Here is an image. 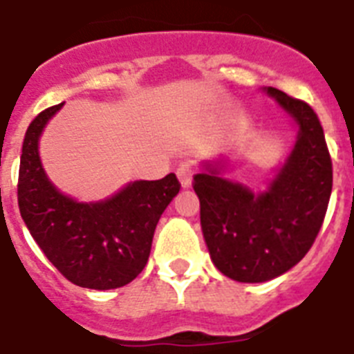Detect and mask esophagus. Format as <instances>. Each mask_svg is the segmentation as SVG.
<instances>
[{
  "instance_id": "obj_1",
  "label": "esophagus",
  "mask_w": 354,
  "mask_h": 354,
  "mask_svg": "<svg viewBox=\"0 0 354 354\" xmlns=\"http://www.w3.org/2000/svg\"><path fill=\"white\" fill-rule=\"evenodd\" d=\"M192 174H194V165L192 162H182L176 169V176L182 183V187H189L192 183Z\"/></svg>"
}]
</instances>
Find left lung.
<instances>
[{"label":"left lung","instance_id":"8db88e82","mask_svg":"<svg viewBox=\"0 0 354 354\" xmlns=\"http://www.w3.org/2000/svg\"><path fill=\"white\" fill-rule=\"evenodd\" d=\"M263 93L297 125V142L263 191L229 180V158L207 160L194 174L200 223L212 263L243 283L272 280L295 267L320 231L333 165L320 120L307 103L274 87Z\"/></svg>","mask_w":354,"mask_h":354}]
</instances>
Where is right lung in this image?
<instances>
[{"mask_svg":"<svg viewBox=\"0 0 354 354\" xmlns=\"http://www.w3.org/2000/svg\"><path fill=\"white\" fill-rule=\"evenodd\" d=\"M63 103L28 125L19 162L18 205L43 254L68 281L107 291L127 286L143 271L158 220L180 191L176 174L129 182L100 202L63 194L43 169L39 138Z\"/></svg>","mask_w":354,"mask_h":354,"instance_id":"obj_1","label":"right lung"}]
</instances>
